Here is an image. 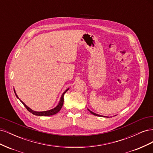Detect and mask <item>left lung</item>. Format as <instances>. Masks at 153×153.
Instances as JSON below:
<instances>
[{"mask_svg":"<svg viewBox=\"0 0 153 153\" xmlns=\"http://www.w3.org/2000/svg\"><path fill=\"white\" fill-rule=\"evenodd\" d=\"M88 110H89V112H91V113L92 114H93V115H96V116H99V117H100V116H101V115H98V114H95V113H94V112H92V111H91V110H89V109H88Z\"/></svg>","mask_w":153,"mask_h":153,"instance_id":"8db88e82","label":"left lung"}]
</instances>
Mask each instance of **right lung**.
<instances>
[{"instance_id":"right-lung-1","label":"right lung","mask_w":153,"mask_h":153,"mask_svg":"<svg viewBox=\"0 0 153 153\" xmlns=\"http://www.w3.org/2000/svg\"><path fill=\"white\" fill-rule=\"evenodd\" d=\"M68 90H69V88L64 92V93L61 96V100H60L59 103V104L57 105V106H56V107H55L53 109H51V110H47V111H43V112H36V111H34V110H32V109H30L29 107V106H27L24 102H23L22 101H21L19 98H18V96L16 94V92H15V89H14V91H15V93L16 96L17 97L18 99L20 100L21 102L23 103V105H24L25 107L27 108V110L29 111V112H30V113H32V114H34V115H39H39H40V116H47V115L48 116V115H54V114H56L57 113H58L59 112L60 110L61 109V108L62 107L63 103H64V95Z\"/></svg>"}]
</instances>
